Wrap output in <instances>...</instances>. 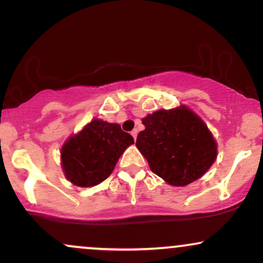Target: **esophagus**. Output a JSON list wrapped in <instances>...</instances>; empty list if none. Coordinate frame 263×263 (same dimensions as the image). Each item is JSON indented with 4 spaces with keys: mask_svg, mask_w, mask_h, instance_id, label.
I'll list each match as a JSON object with an SVG mask.
<instances>
[{
    "mask_svg": "<svg viewBox=\"0 0 263 263\" xmlns=\"http://www.w3.org/2000/svg\"><path fill=\"white\" fill-rule=\"evenodd\" d=\"M137 134H138V131H137V129H134V131L131 132L132 137H134V140H135V141H136V138H137Z\"/></svg>",
    "mask_w": 263,
    "mask_h": 263,
    "instance_id": "1",
    "label": "esophagus"
}]
</instances>
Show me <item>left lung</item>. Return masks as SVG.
<instances>
[{
    "mask_svg": "<svg viewBox=\"0 0 263 263\" xmlns=\"http://www.w3.org/2000/svg\"><path fill=\"white\" fill-rule=\"evenodd\" d=\"M136 146L151 171L173 186H185L209 171L218 143L205 122L185 105L158 110L142 119Z\"/></svg>",
    "mask_w": 263,
    "mask_h": 263,
    "instance_id": "obj_1",
    "label": "left lung"
}]
</instances>
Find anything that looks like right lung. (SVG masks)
<instances>
[{
	"label": "right lung",
	"instance_id": "1",
	"mask_svg": "<svg viewBox=\"0 0 263 263\" xmlns=\"http://www.w3.org/2000/svg\"><path fill=\"white\" fill-rule=\"evenodd\" d=\"M134 137L119 123L93 119L62 146L60 159L66 179L81 188L98 185L112 173Z\"/></svg>",
	"mask_w": 263,
	"mask_h": 263
}]
</instances>
